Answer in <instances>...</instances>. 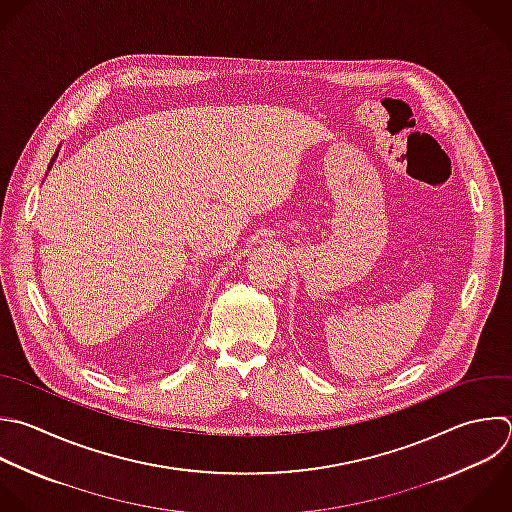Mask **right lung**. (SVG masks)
<instances>
[{"label": "right lung", "mask_w": 512, "mask_h": 512, "mask_svg": "<svg viewBox=\"0 0 512 512\" xmlns=\"http://www.w3.org/2000/svg\"><path fill=\"white\" fill-rule=\"evenodd\" d=\"M58 154H60V152H56V154H54V158H52V162H50V166H48V170H52V166H54V162H56V158H58Z\"/></svg>", "instance_id": "1"}]
</instances>
